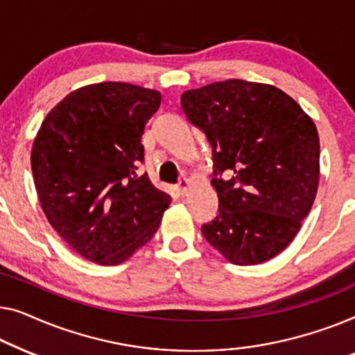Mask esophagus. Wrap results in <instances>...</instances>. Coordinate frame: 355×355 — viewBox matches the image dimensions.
<instances>
[{"label": "esophagus", "instance_id": "1", "mask_svg": "<svg viewBox=\"0 0 355 355\" xmlns=\"http://www.w3.org/2000/svg\"><path fill=\"white\" fill-rule=\"evenodd\" d=\"M178 189H180V193L183 194H188V189H189V180L187 178V177H182L180 178V182H178Z\"/></svg>", "mask_w": 355, "mask_h": 355}]
</instances>
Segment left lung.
<instances>
[{
  "instance_id": "8db88e82",
  "label": "left lung",
  "mask_w": 355,
  "mask_h": 355,
  "mask_svg": "<svg viewBox=\"0 0 355 355\" xmlns=\"http://www.w3.org/2000/svg\"><path fill=\"white\" fill-rule=\"evenodd\" d=\"M182 109L214 153L218 216L202 225L204 238L236 266L270 261L315 201L320 139L312 117L273 85L239 78L187 89ZM223 171L227 180L217 179Z\"/></svg>"
}]
</instances>
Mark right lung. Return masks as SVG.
<instances>
[{
	"instance_id": "obj_1",
	"label": "right lung",
	"mask_w": 355,
	"mask_h": 355,
	"mask_svg": "<svg viewBox=\"0 0 355 355\" xmlns=\"http://www.w3.org/2000/svg\"><path fill=\"white\" fill-rule=\"evenodd\" d=\"M161 93L125 82L73 89L44 117L32 146L48 222L73 251L119 266L157 232L172 198L148 173L141 137Z\"/></svg>"
}]
</instances>
